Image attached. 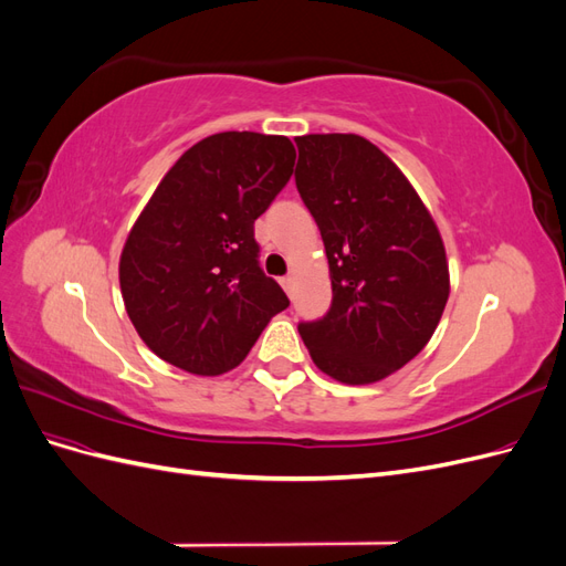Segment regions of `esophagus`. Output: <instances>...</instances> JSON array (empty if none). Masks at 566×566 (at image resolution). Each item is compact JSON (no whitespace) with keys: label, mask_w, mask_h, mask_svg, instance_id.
<instances>
[{"label":"esophagus","mask_w":566,"mask_h":566,"mask_svg":"<svg viewBox=\"0 0 566 566\" xmlns=\"http://www.w3.org/2000/svg\"><path fill=\"white\" fill-rule=\"evenodd\" d=\"M281 285H283V290H285V293L290 295V293H293V285H295V279H293V276H283V279H281Z\"/></svg>","instance_id":"obj_1"}]
</instances>
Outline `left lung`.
I'll return each instance as SVG.
<instances>
[{"instance_id": "8db88e82", "label": "left lung", "mask_w": 566, "mask_h": 566, "mask_svg": "<svg viewBox=\"0 0 566 566\" xmlns=\"http://www.w3.org/2000/svg\"><path fill=\"white\" fill-rule=\"evenodd\" d=\"M295 144V184L333 283L328 314L297 331L331 378L378 382L430 342L449 300L447 250L413 186L378 146L356 134H306Z\"/></svg>"}]
</instances>
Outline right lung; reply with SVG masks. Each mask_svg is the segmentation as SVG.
Wrapping results in <instances>:
<instances>
[{"mask_svg":"<svg viewBox=\"0 0 566 566\" xmlns=\"http://www.w3.org/2000/svg\"><path fill=\"white\" fill-rule=\"evenodd\" d=\"M287 136L221 132L169 169L119 256L136 333L163 361L221 375L243 361L287 295L260 266L254 219L293 175Z\"/></svg>","mask_w":566,"mask_h":566,"instance_id":"obj_1","label":"right lung"}]
</instances>
